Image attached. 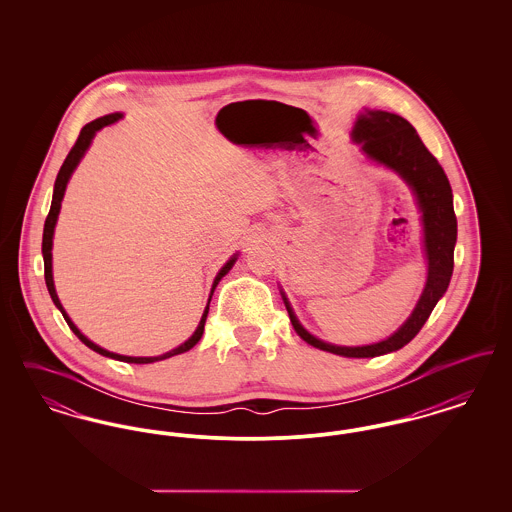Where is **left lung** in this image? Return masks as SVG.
<instances>
[{"instance_id": "1", "label": "left lung", "mask_w": 512, "mask_h": 512, "mask_svg": "<svg viewBox=\"0 0 512 512\" xmlns=\"http://www.w3.org/2000/svg\"><path fill=\"white\" fill-rule=\"evenodd\" d=\"M353 140L363 146L370 159L399 172L413 188L424 224V247L428 259V280L413 315L388 340L363 347L330 345L311 336L293 315L284 295V303L293 330L309 345L341 357H378L401 349L420 332L432 315L439 297L445 293L453 274V251L457 242V217L453 211V194L449 180L438 159L422 144L411 122L388 111H365L353 128Z\"/></svg>"}]
</instances>
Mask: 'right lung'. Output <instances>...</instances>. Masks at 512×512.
Returning a JSON list of instances; mask_svg holds the SVG:
<instances>
[{"mask_svg": "<svg viewBox=\"0 0 512 512\" xmlns=\"http://www.w3.org/2000/svg\"><path fill=\"white\" fill-rule=\"evenodd\" d=\"M121 117V113H113V115H105V117H101V119L88 122V124H86L82 130H80V134H78V138H76V142H74L73 149L69 151V155H67L65 163H63V165H61V169H59V174H57V178H55V188H53V199H51V207H49L48 219H46V224H44V238H42L44 276H46V286H48V292L49 295H51V299H53V303H55V307L61 311V315H63V318L67 320L69 328L73 330L74 336H76L78 340L82 341L84 345H88L90 349H94V351L99 353V355H103V357H111V359H117V361H122V363L147 365V363L163 361V359H169V357H174V355H180V353H184V351H190V349L194 347L195 343L201 340V336H203L205 320H207V313H209V303H207V307H205V313H203V317H201V322H199V326H197V330H195L194 336H192L190 340L184 341L180 347L172 349V351L165 353V355H159V357H126V355H117V353L105 351V349H101L99 345H96L94 341L88 340L84 334H80V330L74 326L73 320L67 317V313H65L63 305L59 303V297H57V293H55V286H53V274H51V244H53V228H55V222H57L59 209H61V201H63V195H65L67 182H69L71 174H73L74 169H76V165L80 163V159H82L84 151H86L88 146H90V142H92L94 134H96L98 130H101L103 126H107V124H113V122L119 121ZM234 263H236V255H234V257H232V259H230V261H228L224 267L220 268V272L217 274V278H215V284H213L211 295H213V292H215V288H217V284H219L220 278H222V276H224V274H226V272L232 268ZM209 301H211V297H209Z\"/></svg>", "mask_w": 512, "mask_h": 512, "instance_id": "1", "label": "right lung"}]
</instances>
